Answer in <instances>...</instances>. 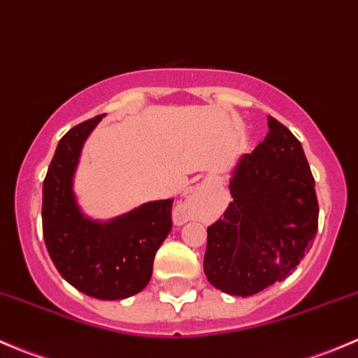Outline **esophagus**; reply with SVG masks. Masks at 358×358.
<instances>
[{
  "instance_id": "34e87169",
  "label": "esophagus",
  "mask_w": 358,
  "mask_h": 358,
  "mask_svg": "<svg viewBox=\"0 0 358 358\" xmlns=\"http://www.w3.org/2000/svg\"><path fill=\"white\" fill-rule=\"evenodd\" d=\"M202 192H204V187H202V185L197 187V189L192 192V196L189 197V201L183 202V204H178V208H176V211H175L176 222L183 223L187 218H189V215H190V202H192L194 199H197V197H199Z\"/></svg>"
}]
</instances>
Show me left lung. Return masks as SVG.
I'll return each mask as SVG.
<instances>
[{"mask_svg":"<svg viewBox=\"0 0 358 358\" xmlns=\"http://www.w3.org/2000/svg\"><path fill=\"white\" fill-rule=\"evenodd\" d=\"M234 201L208 227L204 273L232 296H251L287 279L319 229L315 180L299 140L268 115V133L241 159Z\"/></svg>","mask_w":358,"mask_h":358,"instance_id":"8db88e82","label":"left lung"}]
</instances>
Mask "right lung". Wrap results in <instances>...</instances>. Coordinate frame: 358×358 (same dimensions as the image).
<instances>
[{"instance_id":"right-lung-1","label":"right lung","mask_w":358,"mask_h":358,"mask_svg":"<svg viewBox=\"0 0 358 358\" xmlns=\"http://www.w3.org/2000/svg\"><path fill=\"white\" fill-rule=\"evenodd\" d=\"M102 115L60 138L43 182V237L69 284L99 299H122L149 284L154 256L173 227V199L154 201L107 223L85 218L72 196L81 147Z\"/></svg>"}]
</instances>
